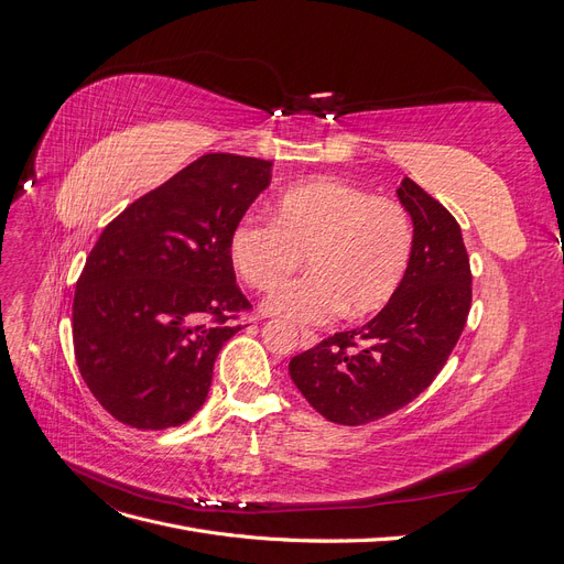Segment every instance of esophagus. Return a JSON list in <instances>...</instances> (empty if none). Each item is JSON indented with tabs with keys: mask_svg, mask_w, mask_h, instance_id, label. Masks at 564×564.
I'll use <instances>...</instances> for the list:
<instances>
[{
	"mask_svg": "<svg viewBox=\"0 0 564 564\" xmlns=\"http://www.w3.org/2000/svg\"><path fill=\"white\" fill-rule=\"evenodd\" d=\"M317 334L308 332V329H301V348H313L317 344Z\"/></svg>",
	"mask_w": 564,
	"mask_h": 564,
	"instance_id": "34e87169",
	"label": "esophagus"
}]
</instances>
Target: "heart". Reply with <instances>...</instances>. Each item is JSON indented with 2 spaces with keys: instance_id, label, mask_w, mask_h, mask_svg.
Instances as JSON below:
<instances>
[{
  "instance_id": "heart-1",
  "label": "heart",
  "mask_w": 564,
  "mask_h": 564,
  "mask_svg": "<svg viewBox=\"0 0 564 564\" xmlns=\"http://www.w3.org/2000/svg\"><path fill=\"white\" fill-rule=\"evenodd\" d=\"M414 247V220L402 202L332 176L286 187L270 224L242 218L228 242L235 272L256 292H276L310 259L312 275L263 305L296 324L383 311L412 268Z\"/></svg>"
}]
</instances>
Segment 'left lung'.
Instances as JSON below:
<instances>
[{
  "instance_id": "8db88e82",
  "label": "left lung",
  "mask_w": 564,
  "mask_h": 564,
  "mask_svg": "<svg viewBox=\"0 0 564 564\" xmlns=\"http://www.w3.org/2000/svg\"><path fill=\"white\" fill-rule=\"evenodd\" d=\"M398 197L416 232L400 292L360 329L289 362L301 395L332 423L365 425L406 406L435 381L466 327L473 275L456 218L412 178Z\"/></svg>"
}]
</instances>
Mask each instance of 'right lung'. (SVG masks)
<instances>
[{
    "label": "right lung",
    "mask_w": 564,
    "mask_h": 564,
    "mask_svg": "<svg viewBox=\"0 0 564 564\" xmlns=\"http://www.w3.org/2000/svg\"><path fill=\"white\" fill-rule=\"evenodd\" d=\"M272 162L212 152L139 197L100 232L73 301L75 360L110 416L139 431L193 419L214 362L251 303L230 232Z\"/></svg>",
    "instance_id": "right-lung-1"
}]
</instances>
